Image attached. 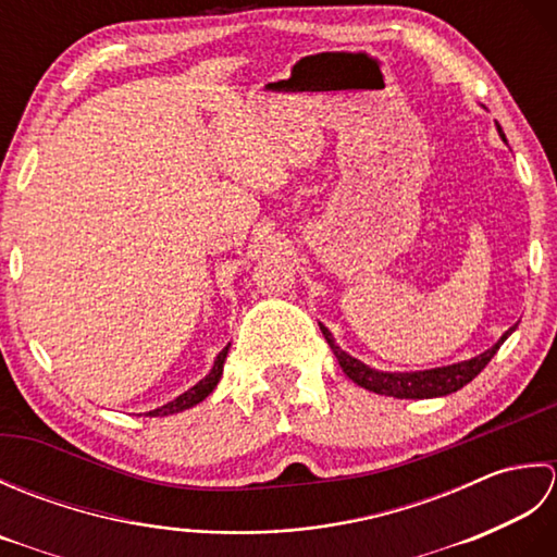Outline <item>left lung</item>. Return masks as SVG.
<instances>
[{"label":"left lung","instance_id":"left-lung-1","mask_svg":"<svg viewBox=\"0 0 557 557\" xmlns=\"http://www.w3.org/2000/svg\"><path fill=\"white\" fill-rule=\"evenodd\" d=\"M505 138V134L500 132ZM323 335L327 339L330 349L335 351V357L342 366V371L347 373L349 381L357 385L371 389V393L377 395H387V397H397V399H429V397H443L449 393H457L459 387H465L467 383L474 381V377L486 369V363L495 357V351L500 349L503 342L515 333V327L507 330V333L495 342L491 349H486L479 357L469 359V361H459L453 366H443V369H429V371H411V373H387V371H375L371 366L361 363L359 359L349 357L347 351H342L330 330L321 325Z\"/></svg>","mask_w":557,"mask_h":557}]
</instances>
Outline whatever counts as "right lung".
I'll return each mask as SVG.
<instances>
[{
    "instance_id": "1",
    "label": "right lung",
    "mask_w": 557,
    "mask_h": 557,
    "mask_svg": "<svg viewBox=\"0 0 557 557\" xmlns=\"http://www.w3.org/2000/svg\"><path fill=\"white\" fill-rule=\"evenodd\" d=\"M227 351H230V345L218 354L215 363H212V369H210V373L203 377V381H198L191 389H186L184 395H180L176 399L168 401V405H162V407H158V409L148 411L146 417H170V413H180V411H184V409L196 407L198 401H203V399L212 393V389L218 387V383H220L222 366H224V359H227Z\"/></svg>"
}]
</instances>
